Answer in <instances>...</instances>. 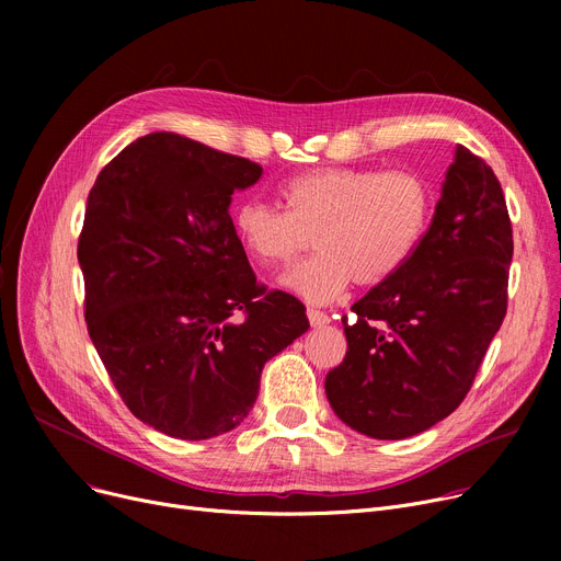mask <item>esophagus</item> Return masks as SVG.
Here are the masks:
<instances>
[{
	"label": "esophagus",
	"instance_id": "esophagus-1",
	"mask_svg": "<svg viewBox=\"0 0 561 561\" xmlns=\"http://www.w3.org/2000/svg\"><path fill=\"white\" fill-rule=\"evenodd\" d=\"M307 318L311 322V328H325L330 325V316L320 309H307Z\"/></svg>",
	"mask_w": 561,
	"mask_h": 561
}]
</instances>
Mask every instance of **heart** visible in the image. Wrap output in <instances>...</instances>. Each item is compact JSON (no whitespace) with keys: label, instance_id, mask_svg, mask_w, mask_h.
<instances>
[{"label":"heart","instance_id":"1","mask_svg":"<svg viewBox=\"0 0 561 561\" xmlns=\"http://www.w3.org/2000/svg\"><path fill=\"white\" fill-rule=\"evenodd\" d=\"M282 209L245 199L233 229L263 268H288L311 243L318 254L282 284L313 305L336 300L355 279L379 286L414 256L432 216V191L414 170L316 168L279 188Z\"/></svg>","mask_w":561,"mask_h":561}]
</instances>
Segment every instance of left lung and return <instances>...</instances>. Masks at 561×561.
Returning a JSON list of instances; mask_svg holds the SVG:
<instances>
[{"label": "left lung", "instance_id": "left-lung-1", "mask_svg": "<svg viewBox=\"0 0 561 561\" xmlns=\"http://www.w3.org/2000/svg\"><path fill=\"white\" fill-rule=\"evenodd\" d=\"M512 254L497 176L459 145L414 256L343 318L345 359L325 377L334 414L391 440L450 416L505 320Z\"/></svg>", "mask_w": 561, "mask_h": 561}]
</instances>
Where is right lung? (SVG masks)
<instances>
[{
    "instance_id": "1",
    "label": "right lung",
    "mask_w": 561,
    "mask_h": 561,
    "mask_svg": "<svg viewBox=\"0 0 561 561\" xmlns=\"http://www.w3.org/2000/svg\"><path fill=\"white\" fill-rule=\"evenodd\" d=\"M263 168L157 131L98 174L79 233L83 316L131 414L184 440L241 425L263 364L309 330L305 305L256 282L229 202Z\"/></svg>"
}]
</instances>
